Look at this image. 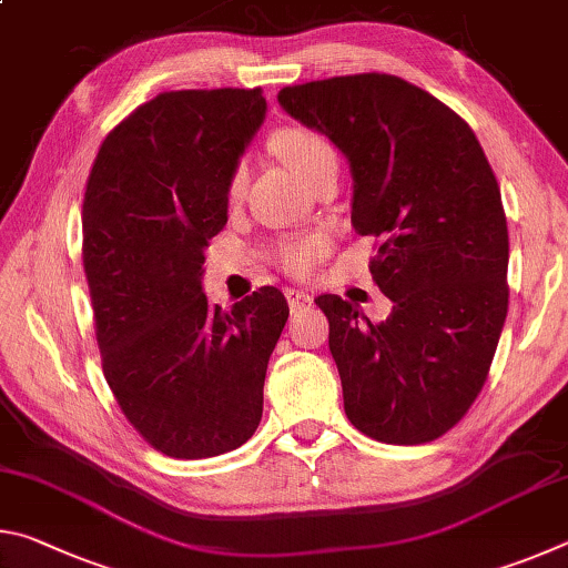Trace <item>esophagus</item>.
Wrapping results in <instances>:
<instances>
[{"instance_id": "obj_1", "label": "esophagus", "mask_w": 568, "mask_h": 568, "mask_svg": "<svg viewBox=\"0 0 568 568\" xmlns=\"http://www.w3.org/2000/svg\"><path fill=\"white\" fill-rule=\"evenodd\" d=\"M287 297V305H291V311H303V307H311L313 305V295L301 291V287H287L285 291Z\"/></svg>"}]
</instances>
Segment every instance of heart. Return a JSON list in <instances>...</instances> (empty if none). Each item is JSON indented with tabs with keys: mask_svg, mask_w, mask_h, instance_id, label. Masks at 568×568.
Returning a JSON list of instances; mask_svg holds the SVG:
<instances>
[{
	"mask_svg": "<svg viewBox=\"0 0 568 568\" xmlns=\"http://www.w3.org/2000/svg\"><path fill=\"white\" fill-rule=\"evenodd\" d=\"M271 148L277 158H281L287 168H291L297 178L305 180L307 185L325 172L328 168H338V155L323 134L301 128V124H291V128L277 130L271 138ZM245 180V172L237 170L230 182V190L240 192ZM323 250V240H293L281 247V263L293 273H305L311 263L315 261Z\"/></svg>",
	"mask_w": 568,
	"mask_h": 568,
	"instance_id": "b5f03b06",
	"label": "heart"
}]
</instances>
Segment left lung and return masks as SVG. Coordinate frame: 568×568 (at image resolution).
<instances>
[{"instance_id":"8db88e82","label":"left lung","mask_w":568,"mask_h":568,"mask_svg":"<svg viewBox=\"0 0 568 568\" xmlns=\"http://www.w3.org/2000/svg\"><path fill=\"white\" fill-rule=\"evenodd\" d=\"M293 120L348 160L351 223L381 240L371 275L393 303L373 323L321 295L345 416L383 444L444 436L484 388L508 311L501 190L474 130L393 74H351L277 92Z\"/></svg>"}]
</instances>
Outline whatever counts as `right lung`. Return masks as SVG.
Returning <instances> with one entry per match:
<instances>
[{
  "label": "right lung",
  "mask_w": 568,
  "mask_h": 568,
  "mask_svg": "<svg viewBox=\"0 0 568 568\" xmlns=\"http://www.w3.org/2000/svg\"><path fill=\"white\" fill-rule=\"evenodd\" d=\"M265 112L261 88L162 92L108 134L84 192L104 378L142 438L172 458L235 450L263 418L287 301L265 285L225 313L207 303L203 265Z\"/></svg>",
  "instance_id": "right-lung-1"
}]
</instances>
